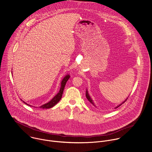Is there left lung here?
<instances>
[{
  "instance_id": "obj_1",
  "label": "left lung",
  "mask_w": 152,
  "mask_h": 152,
  "mask_svg": "<svg viewBox=\"0 0 152 152\" xmlns=\"http://www.w3.org/2000/svg\"><path fill=\"white\" fill-rule=\"evenodd\" d=\"M86 98H87V99H88V101H89V102H91V104H92V105H94V106H95V104H94V102H93V101H92V99H91V97H90V96H89V94H88V90H86ZM127 99H126V100H125V101H124V102H123V103H121V104H120V105H118V106H117V107H115V108H118V107H120V106H121V105H122V104H124V102H126V101H127Z\"/></svg>"
}]
</instances>
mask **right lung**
Listing matches in <instances>:
<instances>
[{
    "label": "right lung",
    "mask_w": 152,
    "mask_h": 152,
    "mask_svg": "<svg viewBox=\"0 0 152 152\" xmlns=\"http://www.w3.org/2000/svg\"><path fill=\"white\" fill-rule=\"evenodd\" d=\"M70 78V75H66L62 80L61 82V87L60 88V91L58 92V93L50 101H49L48 103H46L41 106L39 107V108H42V109H48V108H52L53 107H54L56 104H57L59 101L61 99V97H62V95H63V91H64V87H65V85H66V82H67V80H69V79ZM25 104H27L26 103H25V102H23ZM28 105L30 106L29 105L27 104Z\"/></svg>",
    "instance_id": "add662e5"
}]
</instances>
